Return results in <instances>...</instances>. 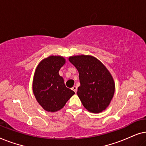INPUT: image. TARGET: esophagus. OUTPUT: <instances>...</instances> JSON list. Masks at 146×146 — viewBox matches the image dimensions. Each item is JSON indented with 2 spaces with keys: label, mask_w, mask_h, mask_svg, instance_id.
<instances>
[{
  "label": "esophagus",
  "mask_w": 146,
  "mask_h": 146,
  "mask_svg": "<svg viewBox=\"0 0 146 146\" xmlns=\"http://www.w3.org/2000/svg\"><path fill=\"white\" fill-rule=\"evenodd\" d=\"M72 90L75 93L77 92V87L76 86H74L72 87Z\"/></svg>",
  "instance_id": "34e87169"
}]
</instances>
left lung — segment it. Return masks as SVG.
Wrapping results in <instances>:
<instances>
[{"label": "left lung", "mask_w": 146, "mask_h": 146, "mask_svg": "<svg viewBox=\"0 0 146 146\" xmlns=\"http://www.w3.org/2000/svg\"><path fill=\"white\" fill-rule=\"evenodd\" d=\"M79 73L78 96L84 107L91 113H100L110 104L115 92V82L107 68L90 55L69 57Z\"/></svg>", "instance_id": "1"}]
</instances>
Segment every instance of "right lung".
Here are the masks:
<instances>
[{"label": "right lung", "instance_id": "1", "mask_svg": "<svg viewBox=\"0 0 146 146\" xmlns=\"http://www.w3.org/2000/svg\"><path fill=\"white\" fill-rule=\"evenodd\" d=\"M66 63L61 56H50L40 62L35 70L33 90L44 110L55 112L64 106L75 92L66 87L59 70Z\"/></svg>", "mask_w": 146, "mask_h": 146}]
</instances>
